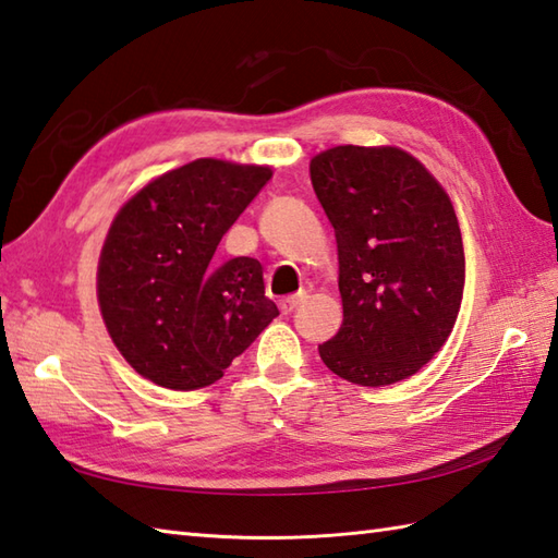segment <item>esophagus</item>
Instances as JSON below:
<instances>
[{"instance_id": "esophagus-1", "label": "esophagus", "mask_w": 558, "mask_h": 558, "mask_svg": "<svg viewBox=\"0 0 558 558\" xmlns=\"http://www.w3.org/2000/svg\"><path fill=\"white\" fill-rule=\"evenodd\" d=\"M304 298H306V294L300 292V294H292V298L280 300V312H282V314H292V312L298 310V306L304 302Z\"/></svg>"}]
</instances>
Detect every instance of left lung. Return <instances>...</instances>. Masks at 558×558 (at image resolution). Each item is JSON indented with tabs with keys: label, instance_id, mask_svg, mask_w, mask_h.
I'll return each instance as SVG.
<instances>
[{
	"label": "left lung",
	"instance_id": "1",
	"mask_svg": "<svg viewBox=\"0 0 558 558\" xmlns=\"http://www.w3.org/2000/svg\"><path fill=\"white\" fill-rule=\"evenodd\" d=\"M336 230L342 326L318 354L360 386L420 372L453 330L465 252L448 194L400 148L336 146L310 165Z\"/></svg>",
	"mask_w": 558,
	"mask_h": 558
}]
</instances>
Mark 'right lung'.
Returning a JSON list of instances; mask_svg holds the SVG:
<instances>
[{"label":"right lung","mask_w":558,"mask_h":558,"mask_svg":"<svg viewBox=\"0 0 558 558\" xmlns=\"http://www.w3.org/2000/svg\"><path fill=\"white\" fill-rule=\"evenodd\" d=\"M270 174L201 158L153 180L117 213L98 264V302L117 350L153 384L194 390L218 381L280 314L256 258L213 264L222 234Z\"/></svg>","instance_id":"add662e5"}]
</instances>
